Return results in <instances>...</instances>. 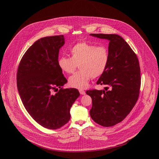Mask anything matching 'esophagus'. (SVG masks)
<instances>
[{
    "instance_id": "34e87169",
    "label": "esophagus",
    "mask_w": 159,
    "mask_h": 159,
    "mask_svg": "<svg viewBox=\"0 0 159 159\" xmlns=\"http://www.w3.org/2000/svg\"><path fill=\"white\" fill-rule=\"evenodd\" d=\"M79 92H80V94H82V95H85V90H84L83 89H80V90H79Z\"/></svg>"
}]
</instances>
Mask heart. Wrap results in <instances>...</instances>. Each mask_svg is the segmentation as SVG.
Listing matches in <instances>:
<instances>
[{"mask_svg": "<svg viewBox=\"0 0 159 159\" xmlns=\"http://www.w3.org/2000/svg\"><path fill=\"white\" fill-rule=\"evenodd\" d=\"M71 57H60L58 64L60 69L72 74L78 65L80 70L70 76L69 80L71 87L83 89L87 87L90 79L101 76L107 69L109 53L107 47L99 46L85 41L79 42L70 48Z\"/></svg>", "mask_w": 159, "mask_h": 159, "instance_id": "1", "label": "heart"}]
</instances>
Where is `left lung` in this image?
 Here are the masks:
<instances>
[{"label":"left lung","instance_id":"left-lung-1","mask_svg":"<svg viewBox=\"0 0 159 159\" xmlns=\"http://www.w3.org/2000/svg\"><path fill=\"white\" fill-rule=\"evenodd\" d=\"M109 41V61L97 84L107 85L105 90H89L92 98V119L105 127L121 122L138 101L141 85L138 57L124 39L118 34H90Z\"/></svg>","mask_w":159,"mask_h":159}]
</instances>
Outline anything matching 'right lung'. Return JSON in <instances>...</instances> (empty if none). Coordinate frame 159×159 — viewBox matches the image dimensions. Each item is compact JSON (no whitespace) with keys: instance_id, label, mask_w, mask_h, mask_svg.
<instances>
[{"instance_id":"obj_1","label":"right lung","mask_w":159,"mask_h":159,"mask_svg":"<svg viewBox=\"0 0 159 159\" xmlns=\"http://www.w3.org/2000/svg\"><path fill=\"white\" fill-rule=\"evenodd\" d=\"M63 35L39 39L22 56L17 72V86L25 107L41 126L58 129L70 119V109L80 96L77 89H63L67 82L58 64ZM60 88L56 94L52 91Z\"/></svg>"}]
</instances>
